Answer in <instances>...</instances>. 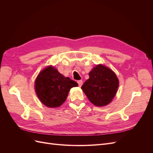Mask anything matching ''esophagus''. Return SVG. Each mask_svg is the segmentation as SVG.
<instances>
[{
	"label": "esophagus",
	"mask_w": 153,
	"mask_h": 153,
	"mask_svg": "<svg viewBox=\"0 0 153 153\" xmlns=\"http://www.w3.org/2000/svg\"><path fill=\"white\" fill-rule=\"evenodd\" d=\"M77 83H78V86H79V87H81V86L82 85V84H83L82 80H78V81H77Z\"/></svg>",
	"instance_id": "obj_1"
}]
</instances>
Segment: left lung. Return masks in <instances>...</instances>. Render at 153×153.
Segmentation results:
<instances>
[{
  "label": "left lung",
  "instance_id": "left-lung-1",
  "mask_svg": "<svg viewBox=\"0 0 153 153\" xmlns=\"http://www.w3.org/2000/svg\"><path fill=\"white\" fill-rule=\"evenodd\" d=\"M89 75V78L81 87L88 99L98 106L110 103L119 87V80L115 73L100 64L92 69Z\"/></svg>",
  "mask_w": 153,
  "mask_h": 153
}]
</instances>
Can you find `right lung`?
Masks as SVG:
<instances>
[{
    "instance_id": "add662e5",
    "label": "right lung",
    "mask_w": 153,
    "mask_h": 153,
    "mask_svg": "<svg viewBox=\"0 0 153 153\" xmlns=\"http://www.w3.org/2000/svg\"><path fill=\"white\" fill-rule=\"evenodd\" d=\"M78 84L64 77L52 66L45 68L35 81V90L41 103L50 108L58 107L66 101L68 92Z\"/></svg>"
}]
</instances>
